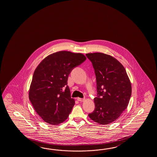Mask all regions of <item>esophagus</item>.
<instances>
[{
	"mask_svg": "<svg viewBox=\"0 0 157 157\" xmlns=\"http://www.w3.org/2000/svg\"><path fill=\"white\" fill-rule=\"evenodd\" d=\"M77 100L78 101H83L85 99H82V98H77Z\"/></svg>",
	"mask_w": 157,
	"mask_h": 157,
	"instance_id": "esophagus-1",
	"label": "esophagus"
}]
</instances>
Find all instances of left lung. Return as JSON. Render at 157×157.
I'll return each mask as SVG.
<instances>
[{"mask_svg":"<svg viewBox=\"0 0 157 157\" xmlns=\"http://www.w3.org/2000/svg\"><path fill=\"white\" fill-rule=\"evenodd\" d=\"M91 62L97 80L98 97L90 119L100 124H108L118 119L127 108L131 83L123 65L115 58L103 53L86 54Z\"/></svg>","mask_w":157,"mask_h":157,"instance_id":"1","label":"left lung"}]
</instances>
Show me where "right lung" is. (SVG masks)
<instances>
[{"label": "right lung", "instance_id": "right-lung-1", "mask_svg": "<svg viewBox=\"0 0 157 157\" xmlns=\"http://www.w3.org/2000/svg\"><path fill=\"white\" fill-rule=\"evenodd\" d=\"M86 59L82 54L60 51L48 56L37 66L29 97L44 122L58 125L67 120L75 103L67 85L68 75Z\"/></svg>", "mask_w": 157, "mask_h": 157}]
</instances>
